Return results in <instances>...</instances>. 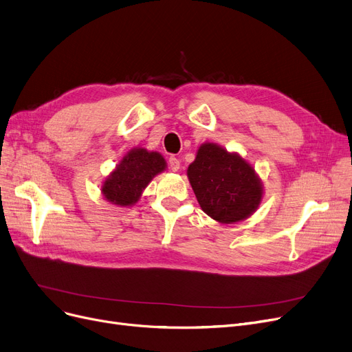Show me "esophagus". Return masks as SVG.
<instances>
[{
	"mask_svg": "<svg viewBox=\"0 0 352 352\" xmlns=\"http://www.w3.org/2000/svg\"><path fill=\"white\" fill-rule=\"evenodd\" d=\"M168 164H170V168L173 171H178L179 170V160L175 158V157H170V160H168Z\"/></svg>",
	"mask_w": 352,
	"mask_h": 352,
	"instance_id": "1",
	"label": "esophagus"
}]
</instances>
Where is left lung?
<instances>
[{"label": "left lung", "instance_id": "1", "mask_svg": "<svg viewBox=\"0 0 352 352\" xmlns=\"http://www.w3.org/2000/svg\"><path fill=\"white\" fill-rule=\"evenodd\" d=\"M187 175L201 210L221 224L246 220L262 203L263 186L254 168L217 144L198 148Z\"/></svg>", "mask_w": 352, "mask_h": 352}]
</instances>
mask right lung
Here are the masks:
<instances>
[{"label": "right lung", "instance_id": "1", "mask_svg": "<svg viewBox=\"0 0 352 352\" xmlns=\"http://www.w3.org/2000/svg\"><path fill=\"white\" fill-rule=\"evenodd\" d=\"M165 168L166 162L160 152L133 148L106 177L102 184V194L115 206H133L138 203L151 179L165 171Z\"/></svg>", "mask_w": 352, "mask_h": 352}]
</instances>
